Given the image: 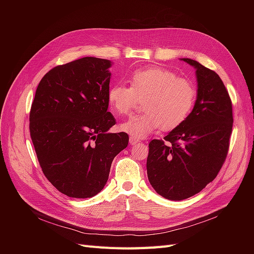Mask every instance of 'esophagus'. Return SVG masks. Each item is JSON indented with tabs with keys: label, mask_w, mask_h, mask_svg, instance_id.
Listing matches in <instances>:
<instances>
[{
	"label": "esophagus",
	"mask_w": 254,
	"mask_h": 254,
	"mask_svg": "<svg viewBox=\"0 0 254 254\" xmlns=\"http://www.w3.org/2000/svg\"><path fill=\"white\" fill-rule=\"evenodd\" d=\"M129 143L131 145H135L136 143H139V140L135 139V137H133V136H130L129 137Z\"/></svg>",
	"instance_id": "1"
}]
</instances>
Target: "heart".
Here are the masks:
<instances>
[{"label": "heart", "mask_w": 254, "mask_h": 254, "mask_svg": "<svg viewBox=\"0 0 254 254\" xmlns=\"http://www.w3.org/2000/svg\"><path fill=\"white\" fill-rule=\"evenodd\" d=\"M130 88L118 83L108 91L111 110L119 115L131 111L135 97H143L140 115L130 118L120 126L135 139H143L162 127L171 131L188 120L194 108L197 89L187 77H179L167 68L149 66L139 68L129 77Z\"/></svg>", "instance_id": "b5f03b06"}]
</instances>
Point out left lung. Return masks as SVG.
<instances>
[{
    "label": "left lung",
    "instance_id": "left-lung-1",
    "mask_svg": "<svg viewBox=\"0 0 254 254\" xmlns=\"http://www.w3.org/2000/svg\"><path fill=\"white\" fill-rule=\"evenodd\" d=\"M196 70L197 97L188 120L164 140L149 143L147 176L159 195L183 200L212 182L224 164L232 132V103L218 74L196 60L181 58Z\"/></svg>",
    "mask_w": 254,
    "mask_h": 254
}]
</instances>
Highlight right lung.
<instances>
[{
    "mask_svg": "<svg viewBox=\"0 0 254 254\" xmlns=\"http://www.w3.org/2000/svg\"><path fill=\"white\" fill-rule=\"evenodd\" d=\"M110 60L83 57L57 65L38 84L29 131L44 176L60 193L90 198L108 180L114 157L125 149V132L110 133Z\"/></svg>",
    "mask_w": 254,
    "mask_h": 254,
    "instance_id": "1",
    "label": "right lung"
}]
</instances>
